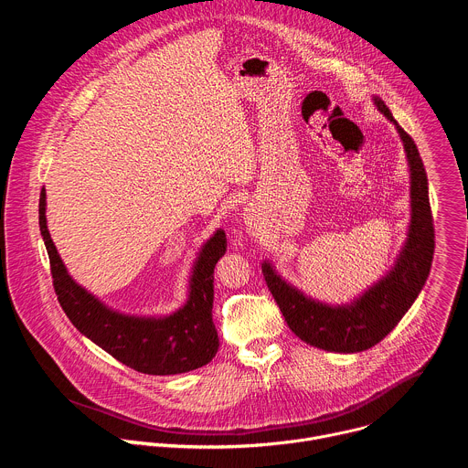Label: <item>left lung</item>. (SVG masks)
I'll return each instance as SVG.
<instances>
[{
    "label": "left lung",
    "mask_w": 468,
    "mask_h": 468,
    "mask_svg": "<svg viewBox=\"0 0 468 468\" xmlns=\"http://www.w3.org/2000/svg\"><path fill=\"white\" fill-rule=\"evenodd\" d=\"M378 111L392 122L404 144L410 168L411 220L406 242L390 271L350 303H325L307 296L280 276L271 261H262V276L278 302L287 325L303 343L335 354H357L383 341L410 311L431 269L435 231L428 196V176L417 144L394 120L381 98L372 96Z\"/></svg>",
    "instance_id": "obj_1"
}]
</instances>
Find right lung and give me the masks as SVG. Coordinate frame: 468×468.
Returning <instances> with one entry per match:
<instances>
[{"mask_svg": "<svg viewBox=\"0 0 468 468\" xmlns=\"http://www.w3.org/2000/svg\"><path fill=\"white\" fill-rule=\"evenodd\" d=\"M38 224L58 303L87 339L125 367L152 376L183 374L213 361L220 346L213 324V282L215 266L228 250L224 229L218 228L196 253L179 309L170 314H127L103 303L66 271L48 231L44 188Z\"/></svg>", "mask_w": 468, "mask_h": 468, "instance_id": "right-lung-1", "label": "right lung"}]
</instances>
